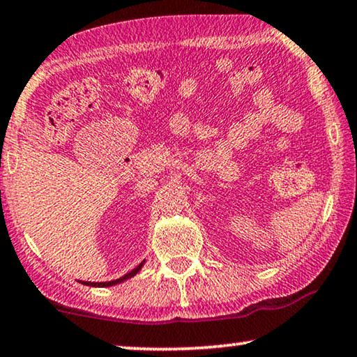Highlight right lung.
I'll list each match as a JSON object with an SVG mask.
<instances>
[{
    "instance_id": "obj_1",
    "label": "right lung",
    "mask_w": 357,
    "mask_h": 357,
    "mask_svg": "<svg viewBox=\"0 0 357 357\" xmlns=\"http://www.w3.org/2000/svg\"><path fill=\"white\" fill-rule=\"evenodd\" d=\"M142 266H144V261L142 263H139L136 266L135 269L131 271V273H128V274H125L123 278H120V279H115V280H110V282H82L83 285H89V287H110V285H116V284H120V282H125L126 279H131V278H135V275L139 273L141 271V268Z\"/></svg>"
}]
</instances>
